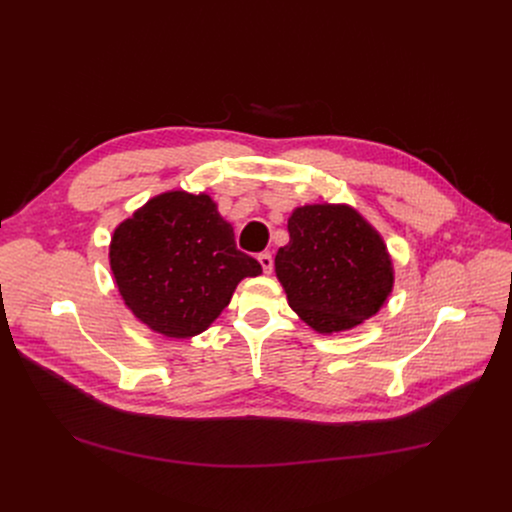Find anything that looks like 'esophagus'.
Wrapping results in <instances>:
<instances>
[{
	"label": "esophagus",
	"mask_w": 512,
	"mask_h": 512,
	"mask_svg": "<svg viewBox=\"0 0 512 512\" xmlns=\"http://www.w3.org/2000/svg\"><path fill=\"white\" fill-rule=\"evenodd\" d=\"M257 261L261 263V267H263L265 273H271V269H273V257H271L269 253H261V255L257 257Z\"/></svg>",
	"instance_id": "34e87169"
}]
</instances>
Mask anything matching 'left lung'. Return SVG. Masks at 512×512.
Returning <instances> with one entry per match:
<instances>
[{
  "instance_id": "1",
  "label": "left lung",
  "mask_w": 512,
  "mask_h": 512,
  "mask_svg": "<svg viewBox=\"0 0 512 512\" xmlns=\"http://www.w3.org/2000/svg\"><path fill=\"white\" fill-rule=\"evenodd\" d=\"M275 255L287 304L318 334L356 328L393 291L395 269L381 233L348 204H304L287 218Z\"/></svg>"
}]
</instances>
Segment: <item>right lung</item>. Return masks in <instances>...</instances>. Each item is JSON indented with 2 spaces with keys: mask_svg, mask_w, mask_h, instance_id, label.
<instances>
[{
  "mask_svg": "<svg viewBox=\"0 0 512 512\" xmlns=\"http://www.w3.org/2000/svg\"><path fill=\"white\" fill-rule=\"evenodd\" d=\"M115 285L133 316L166 338L204 332L245 277L263 273L241 253L233 225L206 194L168 190L121 221L109 243Z\"/></svg>",
  "mask_w": 512,
  "mask_h": 512,
  "instance_id": "right-lung-1",
  "label": "right lung"
}]
</instances>
